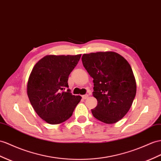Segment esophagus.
Returning <instances> with one entry per match:
<instances>
[{"label":"esophagus","instance_id":"obj_1","mask_svg":"<svg viewBox=\"0 0 161 161\" xmlns=\"http://www.w3.org/2000/svg\"><path fill=\"white\" fill-rule=\"evenodd\" d=\"M88 94H84V95L82 96V98L83 99H86V98H88Z\"/></svg>","mask_w":161,"mask_h":161}]
</instances>
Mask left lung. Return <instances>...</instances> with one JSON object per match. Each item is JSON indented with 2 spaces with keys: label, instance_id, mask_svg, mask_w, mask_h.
Here are the masks:
<instances>
[{
  "label": "left lung",
  "instance_id": "8db88e82",
  "mask_svg": "<svg viewBox=\"0 0 161 161\" xmlns=\"http://www.w3.org/2000/svg\"><path fill=\"white\" fill-rule=\"evenodd\" d=\"M82 63L93 78L97 105L93 116L106 124L118 122L129 112L136 94V81L127 60L113 52L84 54Z\"/></svg>",
  "mask_w": 161,
  "mask_h": 161
}]
</instances>
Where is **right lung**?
<instances>
[{"label": "right lung", "instance_id": "obj_1", "mask_svg": "<svg viewBox=\"0 0 161 161\" xmlns=\"http://www.w3.org/2000/svg\"><path fill=\"white\" fill-rule=\"evenodd\" d=\"M80 57L46 56L32 70L27 84L28 98L39 116L50 125L68 120L81 99L68 89L69 75Z\"/></svg>", "mask_w": 161, "mask_h": 161}]
</instances>
